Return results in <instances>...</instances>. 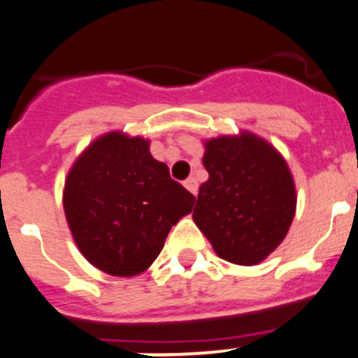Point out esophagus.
Returning a JSON list of instances; mask_svg holds the SVG:
<instances>
[{
    "mask_svg": "<svg viewBox=\"0 0 358 358\" xmlns=\"http://www.w3.org/2000/svg\"><path fill=\"white\" fill-rule=\"evenodd\" d=\"M183 185H185V189L189 192H192V194H198V182H196V178H187L185 182H183Z\"/></svg>",
    "mask_w": 358,
    "mask_h": 358,
    "instance_id": "1",
    "label": "esophagus"
}]
</instances>
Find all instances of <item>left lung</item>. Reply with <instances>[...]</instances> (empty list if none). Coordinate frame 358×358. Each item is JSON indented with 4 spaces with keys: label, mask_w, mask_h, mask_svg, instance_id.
Masks as SVG:
<instances>
[{
    "label": "left lung",
    "mask_w": 358,
    "mask_h": 358,
    "mask_svg": "<svg viewBox=\"0 0 358 358\" xmlns=\"http://www.w3.org/2000/svg\"><path fill=\"white\" fill-rule=\"evenodd\" d=\"M208 180L192 219L217 257L239 266L266 259L287 235L296 212L291 171L278 151L250 131L205 144Z\"/></svg>",
    "instance_id": "8db88e82"
}]
</instances>
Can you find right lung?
<instances>
[{
  "mask_svg": "<svg viewBox=\"0 0 358 358\" xmlns=\"http://www.w3.org/2000/svg\"><path fill=\"white\" fill-rule=\"evenodd\" d=\"M194 196L151 157L150 143L103 135L71 167L64 210L82 255L114 276L146 271Z\"/></svg>",
  "mask_w": 358,
  "mask_h": 358,
  "instance_id": "add662e5",
  "label": "right lung"
}]
</instances>
